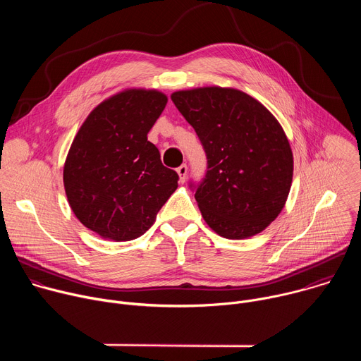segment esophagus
I'll return each instance as SVG.
<instances>
[{"label":"esophagus","mask_w":361,"mask_h":361,"mask_svg":"<svg viewBox=\"0 0 361 361\" xmlns=\"http://www.w3.org/2000/svg\"><path fill=\"white\" fill-rule=\"evenodd\" d=\"M187 171H188V167H187L185 164H183V166H180V167L177 169V173H178V176H180V181H181V183H184V181H185Z\"/></svg>","instance_id":"34e87169"}]
</instances>
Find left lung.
<instances>
[{"mask_svg": "<svg viewBox=\"0 0 361 361\" xmlns=\"http://www.w3.org/2000/svg\"><path fill=\"white\" fill-rule=\"evenodd\" d=\"M207 156V173L190 187L204 221L241 240L277 219L293 181V152L276 117L251 95L221 87L171 94Z\"/></svg>", "mask_w": 361, "mask_h": 361, "instance_id": "1", "label": "left lung"}]
</instances>
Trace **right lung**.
<instances>
[{"instance_id": "add662e5", "label": "right lung", "mask_w": 361, "mask_h": 361, "mask_svg": "<svg viewBox=\"0 0 361 361\" xmlns=\"http://www.w3.org/2000/svg\"><path fill=\"white\" fill-rule=\"evenodd\" d=\"M167 95L124 90L98 104L80 127L64 164V188L75 217L99 237L142 235L178 187L147 134Z\"/></svg>"}]
</instances>
